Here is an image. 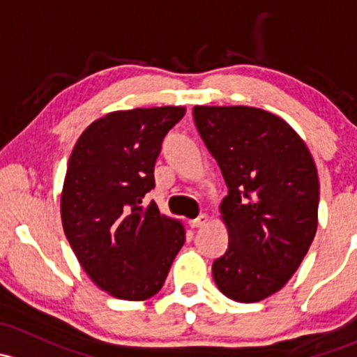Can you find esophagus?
<instances>
[{
  "mask_svg": "<svg viewBox=\"0 0 357 357\" xmlns=\"http://www.w3.org/2000/svg\"><path fill=\"white\" fill-rule=\"evenodd\" d=\"M205 222H207V214H200L199 218L190 221V226H192V228H200V226H204Z\"/></svg>",
  "mask_w": 357,
  "mask_h": 357,
  "instance_id": "obj_1",
  "label": "esophagus"
}]
</instances>
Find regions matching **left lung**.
<instances>
[{"instance_id":"left-lung-1","label":"left lung","mask_w":357,"mask_h":357,"mask_svg":"<svg viewBox=\"0 0 357 357\" xmlns=\"http://www.w3.org/2000/svg\"><path fill=\"white\" fill-rule=\"evenodd\" d=\"M197 131L222 172L228 250L212 264L236 302L278 291L318 228L319 181L305 143L283 119L254 107H195Z\"/></svg>"}]
</instances>
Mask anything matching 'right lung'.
<instances>
[{"label":"right lung","mask_w":357,"mask_h":357,"mask_svg":"<svg viewBox=\"0 0 357 357\" xmlns=\"http://www.w3.org/2000/svg\"><path fill=\"white\" fill-rule=\"evenodd\" d=\"M185 107L112 112L81 135L68 158L62 225L86 275L122 301H145L164 285L185 243L181 222L143 199L165 135Z\"/></svg>","instance_id":"obj_1"}]
</instances>
